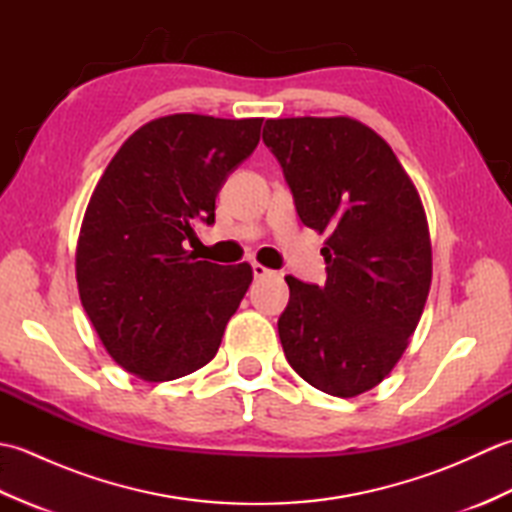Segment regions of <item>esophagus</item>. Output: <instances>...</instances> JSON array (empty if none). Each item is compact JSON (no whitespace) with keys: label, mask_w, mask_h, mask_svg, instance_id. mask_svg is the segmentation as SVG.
<instances>
[{"label":"esophagus","mask_w":512,"mask_h":512,"mask_svg":"<svg viewBox=\"0 0 512 512\" xmlns=\"http://www.w3.org/2000/svg\"><path fill=\"white\" fill-rule=\"evenodd\" d=\"M250 268H253V277H255V279H262V277H268V275H273V270H268L266 266H262V264H257V262H253V264H250Z\"/></svg>","instance_id":"34e87169"}]
</instances>
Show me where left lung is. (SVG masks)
Segmentation results:
<instances>
[{
  "mask_svg": "<svg viewBox=\"0 0 512 512\" xmlns=\"http://www.w3.org/2000/svg\"><path fill=\"white\" fill-rule=\"evenodd\" d=\"M262 138L301 222L328 233L325 284L286 277L284 354L312 387L358 396L394 369L427 303L431 242L418 191L385 140L354 118H273Z\"/></svg>",
  "mask_w": 512,
  "mask_h": 512,
  "instance_id": "8db88e82",
  "label": "left lung"
}]
</instances>
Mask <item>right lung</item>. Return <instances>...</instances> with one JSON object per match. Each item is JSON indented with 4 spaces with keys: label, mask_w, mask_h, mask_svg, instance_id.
Wrapping results in <instances>:
<instances>
[{
    "label": "right lung",
    "mask_w": 512,
    "mask_h": 512,
    "mask_svg": "<svg viewBox=\"0 0 512 512\" xmlns=\"http://www.w3.org/2000/svg\"><path fill=\"white\" fill-rule=\"evenodd\" d=\"M262 121L156 118L92 193L76 246L81 303L114 361L149 383L209 363L253 281L248 264L198 262L184 242L215 222L217 193L255 151Z\"/></svg>",
    "instance_id": "obj_1"
}]
</instances>
